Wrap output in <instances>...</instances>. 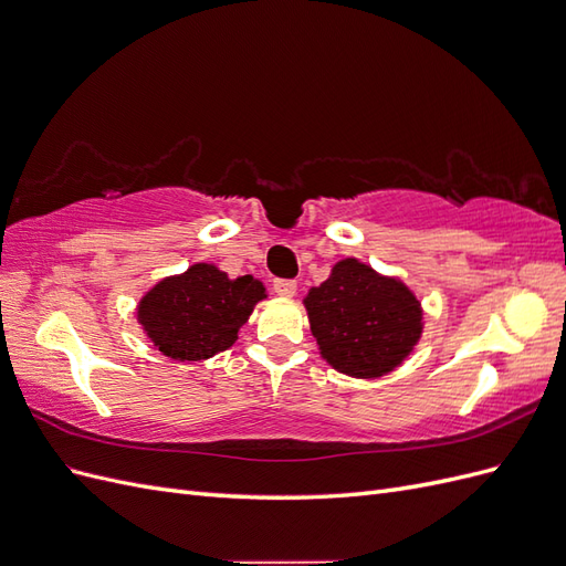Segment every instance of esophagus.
<instances>
[{
  "label": "esophagus",
  "mask_w": 566,
  "mask_h": 566,
  "mask_svg": "<svg viewBox=\"0 0 566 566\" xmlns=\"http://www.w3.org/2000/svg\"><path fill=\"white\" fill-rule=\"evenodd\" d=\"M273 293L281 295V297H293L297 293V283L290 281V279L273 281Z\"/></svg>",
  "instance_id": "esophagus-1"
}]
</instances>
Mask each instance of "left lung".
<instances>
[{
  "label": "left lung",
  "mask_w": 566,
  "mask_h": 566,
  "mask_svg": "<svg viewBox=\"0 0 566 566\" xmlns=\"http://www.w3.org/2000/svg\"><path fill=\"white\" fill-rule=\"evenodd\" d=\"M321 356L354 378H380L413 352L422 333L410 290L358 260H342L304 297Z\"/></svg>",
  "instance_id": "obj_1"
}]
</instances>
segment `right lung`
<instances>
[{
    "label": "right lung",
    "mask_w": 566,
    "mask_h": 566,
    "mask_svg": "<svg viewBox=\"0 0 566 566\" xmlns=\"http://www.w3.org/2000/svg\"><path fill=\"white\" fill-rule=\"evenodd\" d=\"M264 297V285L252 276L229 279L212 264H193L153 285L136 316L165 356L202 361L233 345L254 304Z\"/></svg>",
    "instance_id": "obj_1"
}]
</instances>
